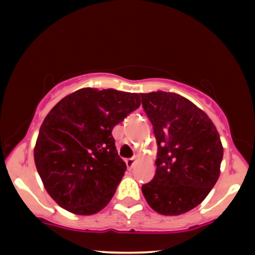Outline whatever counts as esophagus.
<instances>
[{
    "label": "esophagus",
    "instance_id": "esophagus-1",
    "mask_svg": "<svg viewBox=\"0 0 255 255\" xmlns=\"http://www.w3.org/2000/svg\"><path fill=\"white\" fill-rule=\"evenodd\" d=\"M137 162V158L136 157H133V158H128L127 160H126V165H127L128 169H131L134 165H135V163Z\"/></svg>",
    "mask_w": 255,
    "mask_h": 255
}]
</instances>
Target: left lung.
<instances>
[{"instance_id": "1", "label": "left lung", "mask_w": 255, "mask_h": 255, "mask_svg": "<svg viewBox=\"0 0 255 255\" xmlns=\"http://www.w3.org/2000/svg\"><path fill=\"white\" fill-rule=\"evenodd\" d=\"M158 144L156 174L141 187L154 211L178 216L197 207L217 182L223 146L211 119L177 93H140Z\"/></svg>"}]
</instances>
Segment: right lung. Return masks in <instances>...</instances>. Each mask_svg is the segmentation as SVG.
<instances>
[{"label": "right lung", "instance_id": "obj_1", "mask_svg": "<svg viewBox=\"0 0 255 255\" xmlns=\"http://www.w3.org/2000/svg\"><path fill=\"white\" fill-rule=\"evenodd\" d=\"M139 107L137 93L85 87L46 115L34 163L46 192L62 209L90 216L109 204L127 170L111 131Z\"/></svg>", "mask_w": 255, "mask_h": 255}]
</instances>
